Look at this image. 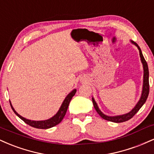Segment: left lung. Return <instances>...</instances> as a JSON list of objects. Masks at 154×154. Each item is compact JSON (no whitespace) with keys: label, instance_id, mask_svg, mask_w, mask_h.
<instances>
[{"label":"left lung","instance_id":"8db88e82","mask_svg":"<svg viewBox=\"0 0 154 154\" xmlns=\"http://www.w3.org/2000/svg\"><path fill=\"white\" fill-rule=\"evenodd\" d=\"M130 43L133 45H135L136 47L137 48V49L139 50L140 53V61L142 62L143 64V88H142V93H141L140 98L138 100L135 107L132 109L130 112L127 113V114H122V115H117V116H108L106 115L105 114H103L101 111L100 110V109L98 106V104H97L96 102L94 99V98H92V100H93V106H94L95 109L96 110L98 114L101 116L102 118L104 119L107 120V121L113 122L116 123H119V122H126L128 120L130 119L137 112L140 110L141 107L143 106V105L146 103V100H147V98L148 96V93H149V72H148V67L147 62L145 60L143 56L142 51H141V49L140 48L139 45H137L135 42L132 41V40H130Z\"/></svg>","mask_w":154,"mask_h":154}]
</instances>
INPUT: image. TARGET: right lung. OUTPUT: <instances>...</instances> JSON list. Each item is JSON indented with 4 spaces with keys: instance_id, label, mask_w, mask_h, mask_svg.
Masks as SVG:
<instances>
[{
    "instance_id": "1",
    "label": "right lung",
    "mask_w": 154,
    "mask_h": 154,
    "mask_svg": "<svg viewBox=\"0 0 154 154\" xmlns=\"http://www.w3.org/2000/svg\"><path fill=\"white\" fill-rule=\"evenodd\" d=\"M76 92H77V90L74 89L73 91L70 92L68 95H66V97L65 98V99L63 100L62 104H61V107L59 108V111H57L56 114L54 116H53L52 117L48 119L45 120H41V121H35V120H30L27 119L26 118L23 117L21 115H19L18 113L15 111V109H14V107L12 106V104L10 102L11 107L12 110L14 111V112L15 113L16 115L18 116L21 119L23 120L26 124L29 125V126L33 127V128H38V129H48L51 128H53V127L56 126L58 124H59L62 121V119L64 117L65 114H66L67 109H68L69 104L70 103V100H72V97L75 95Z\"/></svg>"
}]
</instances>
